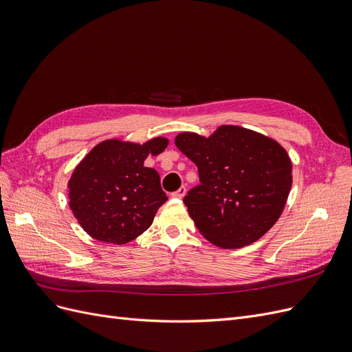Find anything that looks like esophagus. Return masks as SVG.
<instances>
[{
  "label": "esophagus",
  "mask_w": 352,
  "mask_h": 352,
  "mask_svg": "<svg viewBox=\"0 0 352 352\" xmlns=\"http://www.w3.org/2000/svg\"><path fill=\"white\" fill-rule=\"evenodd\" d=\"M185 194H186V188L182 186V188H179V189L176 190V192H173L172 197L176 198V199H182V198L185 197Z\"/></svg>",
  "instance_id": "obj_1"
}]
</instances>
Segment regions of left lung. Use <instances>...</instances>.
<instances>
[{"label":"left lung","mask_w":352,"mask_h":352,"mask_svg":"<svg viewBox=\"0 0 352 352\" xmlns=\"http://www.w3.org/2000/svg\"><path fill=\"white\" fill-rule=\"evenodd\" d=\"M175 144L198 167L199 185L184 202L207 241L241 248L279 220L292 188V162L278 141L223 124L207 138L182 132Z\"/></svg>","instance_id":"obj_1"}]
</instances>
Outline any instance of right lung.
<instances>
[{"instance_id": "1", "label": "right lung", "mask_w": 352, "mask_h": 352, "mask_svg": "<svg viewBox=\"0 0 352 352\" xmlns=\"http://www.w3.org/2000/svg\"><path fill=\"white\" fill-rule=\"evenodd\" d=\"M167 145L163 136L144 144L107 140L85 155L67 184L69 206L91 238L123 245L153 225L167 197L157 170L144 162Z\"/></svg>"}]
</instances>
